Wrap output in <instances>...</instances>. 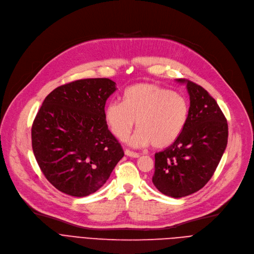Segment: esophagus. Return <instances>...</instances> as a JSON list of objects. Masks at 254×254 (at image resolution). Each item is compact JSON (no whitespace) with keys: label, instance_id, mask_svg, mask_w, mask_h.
<instances>
[{"label":"esophagus","instance_id":"34e87169","mask_svg":"<svg viewBox=\"0 0 254 254\" xmlns=\"http://www.w3.org/2000/svg\"><path fill=\"white\" fill-rule=\"evenodd\" d=\"M125 155L128 156V157H131V158H138L139 157V154L134 153V152H132L130 150H127V148L125 150Z\"/></svg>","mask_w":254,"mask_h":254}]
</instances>
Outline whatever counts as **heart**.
<instances>
[{
    "instance_id": "obj_1",
    "label": "heart",
    "mask_w": 254,
    "mask_h": 254,
    "mask_svg": "<svg viewBox=\"0 0 254 254\" xmlns=\"http://www.w3.org/2000/svg\"><path fill=\"white\" fill-rule=\"evenodd\" d=\"M189 111L185 96L155 84L139 83L126 89L123 102H110L104 117L119 140L129 136L136 121L137 131L129 144L138 147L152 143L155 148H164L181 135Z\"/></svg>"
}]
</instances>
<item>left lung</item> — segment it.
<instances>
[{"mask_svg": "<svg viewBox=\"0 0 254 254\" xmlns=\"http://www.w3.org/2000/svg\"><path fill=\"white\" fill-rule=\"evenodd\" d=\"M190 95L187 124L178 138L155 155L154 186L164 195L182 198L201 190L212 177L228 143V122L203 87L185 79Z\"/></svg>", "mask_w": 254, "mask_h": 254, "instance_id": "left-lung-1", "label": "left lung"}]
</instances>
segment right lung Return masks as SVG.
Here are the masks:
<instances>
[{"label":"right lung","instance_id":"add662e5","mask_svg":"<svg viewBox=\"0 0 254 254\" xmlns=\"http://www.w3.org/2000/svg\"><path fill=\"white\" fill-rule=\"evenodd\" d=\"M116 89L107 78L59 86L45 98L35 118L36 160L48 182L66 195L95 192L124 156L104 117L107 99Z\"/></svg>","mask_w":254,"mask_h":254}]
</instances>
